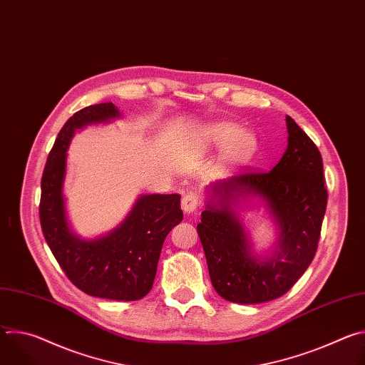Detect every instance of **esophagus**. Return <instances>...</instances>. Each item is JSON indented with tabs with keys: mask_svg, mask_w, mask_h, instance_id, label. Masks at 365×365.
<instances>
[{
	"mask_svg": "<svg viewBox=\"0 0 365 365\" xmlns=\"http://www.w3.org/2000/svg\"><path fill=\"white\" fill-rule=\"evenodd\" d=\"M197 207V199L193 193H187L182 199V210L185 214H193Z\"/></svg>",
	"mask_w": 365,
	"mask_h": 365,
	"instance_id": "1",
	"label": "esophagus"
}]
</instances>
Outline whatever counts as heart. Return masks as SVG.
<instances>
[{
    "instance_id": "1",
    "label": "heart",
    "mask_w": 365,
    "mask_h": 365,
    "mask_svg": "<svg viewBox=\"0 0 365 365\" xmlns=\"http://www.w3.org/2000/svg\"><path fill=\"white\" fill-rule=\"evenodd\" d=\"M203 141L210 148H222L224 163L228 168H237L245 165L252 159L257 151V138L250 131H241V128L232 123H215L203 128Z\"/></svg>"
}]
</instances>
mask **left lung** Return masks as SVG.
I'll return each mask as SVG.
<instances>
[{
  "label": "left lung",
  "mask_w": 365,
  "mask_h": 365,
  "mask_svg": "<svg viewBox=\"0 0 365 365\" xmlns=\"http://www.w3.org/2000/svg\"><path fill=\"white\" fill-rule=\"evenodd\" d=\"M287 148L267 173H245L205 186L197 234L217 293L255 304L283 296L315 257L328 192L318 147L286 115ZM259 210L274 244L257 252L242 212Z\"/></svg>",
  "instance_id": "obj_1"
}]
</instances>
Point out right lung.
Instances as JSON below:
<instances>
[{"instance_id": "obj_1", "label": "right lung", "mask_w": 365, "mask_h": 365, "mask_svg": "<svg viewBox=\"0 0 365 365\" xmlns=\"http://www.w3.org/2000/svg\"><path fill=\"white\" fill-rule=\"evenodd\" d=\"M121 117L113 102H103L66 121L43 172L40 222L47 245L78 289L93 297L131 302L153 287L163 242L183 220L180 195H140L114 230L85 238L72 228L63 190L68 148L75 133Z\"/></svg>"}]
</instances>
